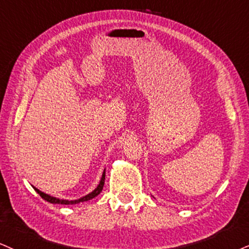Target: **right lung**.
Masks as SVG:
<instances>
[{
	"label": "right lung",
	"instance_id": "right-lung-1",
	"mask_svg": "<svg viewBox=\"0 0 249 249\" xmlns=\"http://www.w3.org/2000/svg\"><path fill=\"white\" fill-rule=\"evenodd\" d=\"M104 183H105V170H104V172H103V176H101L100 182H99V185L97 186L96 189L92 190L91 193H89L88 195L83 196V197H81V198L71 199V201H69V199H60V198H57V197H53V196L46 194V193L41 192V190H39L38 188H36V187H33V188H35L36 192L38 193V194L41 196V197L44 198L45 201L50 202V203H53V204H67V205H68V204H77V203H79V202H85V201H89V199L94 198V197H96V196H98L101 193V190H103V188H104Z\"/></svg>",
	"mask_w": 249,
	"mask_h": 249
}]
</instances>
